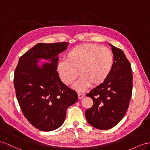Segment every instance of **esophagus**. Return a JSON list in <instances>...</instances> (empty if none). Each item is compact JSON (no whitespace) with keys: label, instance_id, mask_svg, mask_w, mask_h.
I'll return each mask as SVG.
<instances>
[{"label":"esophagus","instance_id":"obj_1","mask_svg":"<svg viewBox=\"0 0 150 150\" xmlns=\"http://www.w3.org/2000/svg\"><path fill=\"white\" fill-rule=\"evenodd\" d=\"M78 97H79V99H82L84 97V94H81V93H78Z\"/></svg>","mask_w":150,"mask_h":150}]
</instances>
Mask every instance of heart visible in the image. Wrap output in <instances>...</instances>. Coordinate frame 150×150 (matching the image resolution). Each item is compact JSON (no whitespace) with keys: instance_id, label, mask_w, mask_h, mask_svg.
<instances>
[{"instance_id":"obj_1","label":"heart","mask_w":150,"mask_h":150,"mask_svg":"<svg viewBox=\"0 0 150 150\" xmlns=\"http://www.w3.org/2000/svg\"><path fill=\"white\" fill-rule=\"evenodd\" d=\"M113 54L106 47L95 44L76 45L69 51L65 61L57 63V71L63 82L71 85L79 74L81 77L75 88L80 92L91 86L97 87L108 78L113 65Z\"/></svg>"}]
</instances>
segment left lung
Instances as JSON below:
<instances>
[{
	"label": "left lung",
	"mask_w": 150,
	"mask_h": 150,
	"mask_svg": "<svg viewBox=\"0 0 150 150\" xmlns=\"http://www.w3.org/2000/svg\"><path fill=\"white\" fill-rule=\"evenodd\" d=\"M112 46L114 62L106 81L86 94L93 105L86 111L89 124L100 130L113 127L127 110L132 92V73L130 63L122 49Z\"/></svg>",
	"instance_id": "left-lung-1"
}]
</instances>
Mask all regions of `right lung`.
<instances>
[{"label":"right lung","mask_w":150,"mask_h":150,"mask_svg":"<svg viewBox=\"0 0 150 150\" xmlns=\"http://www.w3.org/2000/svg\"><path fill=\"white\" fill-rule=\"evenodd\" d=\"M67 42L38 43L19 59L14 76L16 96L24 116L35 128L51 131L59 128L67 109L78 100L76 92L61 81L57 71V55ZM49 59L40 68L38 59Z\"/></svg>","instance_id":"obj_1"}]
</instances>
